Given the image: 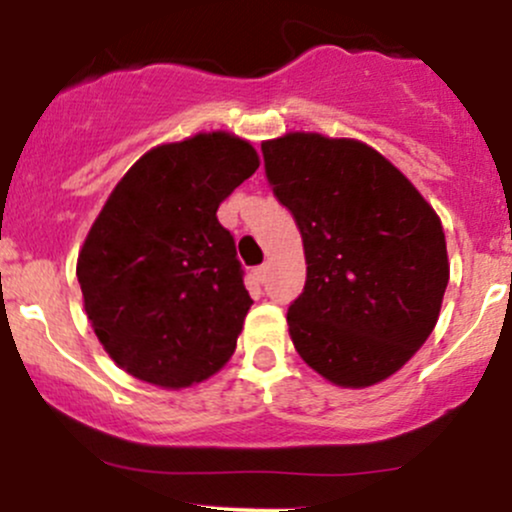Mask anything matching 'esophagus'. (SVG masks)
<instances>
[{
    "mask_svg": "<svg viewBox=\"0 0 512 512\" xmlns=\"http://www.w3.org/2000/svg\"><path fill=\"white\" fill-rule=\"evenodd\" d=\"M252 274H255L257 281H262V284H264V279H267V264H260V267H255V269H252Z\"/></svg>",
    "mask_w": 512,
    "mask_h": 512,
    "instance_id": "34e87169",
    "label": "esophagus"
}]
</instances>
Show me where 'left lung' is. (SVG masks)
<instances>
[{"instance_id": "obj_1", "label": "left lung", "mask_w": 512, "mask_h": 512, "mask_svg": "<svg viewBox=\"0 0 512 512\" xmlns=\"http://www.w3.org/2000/svg\"><path fill=\"white\" fill-rule=\"evenodd\" d=\"M264 175L303 238L286 315L298 356L332 385H378L424 346L450 279L443 223L373 146L320 132L262 142Z\"/></svg>"}]
</instances>
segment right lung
I'll return each mask as SVG.
<instances>
[{
    "label": "right lung",
    "instance_id": "1",
    "mask_svg": "<svg viewBox=\"0 0 512 512\" xmlns=\"http://www.w3.org/2000/svg\"><path fill=\"white\" fill-rule=\"evenodd\" d=\"M260 166L233 132L158 144L122 175L76 260L84 310L108 356L163 390L226 366L252 298L219 204Z\"/></svg>",
    "mask_w": 512,
    "mask_h": 512
}]
</instances>
